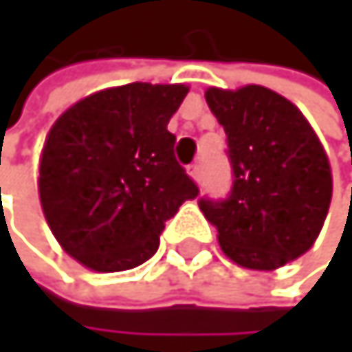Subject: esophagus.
Here are the masks:
<instances>
[{"instance_id": "obj_1", "label": "esophagus", "mask_w": 352, "mask_h": 352, "mask_svg": "<svg viewBox=\"0 0 352 352\" xmlns=\"http://www.w3.org/2000/svg\"><path fill=\"white\" fill-rule=\"evenodd\" d=\"M188 175H190L194 182H200L202 179V168H200V164H190L188 166Z\"/></svg>"}]
</instances>
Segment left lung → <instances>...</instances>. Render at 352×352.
<instances>
[{"label":"left lung","instance_id":"obj_1","mask_svg":"<svg viewBox=\"0 0 352 352\" xmlns=\"http://www.w3.org/2000/svg\"><path fill=\"white\" fill-rule=\"evenodd\" d=\"M209 109L228 137L232 190L198 207L221 251L251 270H274L317 241L331 202L327 154L302 111L264 86L209 88Z\"/></svg>","mask_w":352,"mask_h":352}]
</instances>
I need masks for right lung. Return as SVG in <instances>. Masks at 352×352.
Listing matches in <instances>:
<instances>
[{
    "label": "right lung",
    "instance_id": "right-lung-1",
    "mask_svg": "<svg viewBox=\"0 0 352 352\" xmlns=\"http://www.w3.org/2000/svg\"><path fill=\"white\" fill-rule=\"evenodd\" d=\"M186 94L184 84L105 88L72 105L50 129L39 200L60 247L86 268L120 272L147 262L164 221L198 196L166 131Z\"/></svg>",
    "mask_w": 352,
    "mask_h": 352
}]
</instances>
